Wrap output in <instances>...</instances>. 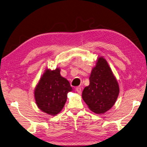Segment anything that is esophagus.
Returning <instances> with one entry per match:
<instances>
[{"mask_svg": "<svg viewBox=\"0 0 147 147\" xmlns=\"http://www.w3.org/2000/svg\"><path fill=\"white\" fill-rule=\"evenodd\" d=\"M76 91L78 92V94H81V87H77L76 88Z\"/></svg>", "mask_w": 147, "mask_h": 147, "instance_id": "34e87169", "label": "esophagus"}]
</instances>
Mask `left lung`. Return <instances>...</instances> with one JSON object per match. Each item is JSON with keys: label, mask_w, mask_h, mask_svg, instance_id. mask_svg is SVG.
Here are the masks:
<instances>
[{"label": "left lung", "mask_w": 147, "mask_h": 147, "mask_svg": "<svg viewBox=\"0 0 147 147\" xmlns=\"http://www.w3.org/2000/svg\"><path fill=\"white\" fill-rule=\"evenodd\" d=\"M119 94L118 82L111 67L106 59L99 57L92 69L89 85L82 91V99L90 110L104 114L114 106Z\"/></svg>", "instance_id": "obj_1"}]
</instances>
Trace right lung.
I'll list each match as a JSON object with an SVG mask.
<instances>
[{"label": "right lung", "instance_id": "right-lung-1", "mask_svg": "<svg viewBox=\"0 0 147 147\" xmlns=\"http://www.w3.org/2000/svg\"><path fill=\"white\" fill-rule=\"evenodd\" d=\"M73 91L69 81L60 75V69H46L35 89L36 104L40 110L55 115L62 110L67 94Z\"/></svg>", "mask_w": 147, "mask_h": 147}]
</instances>
